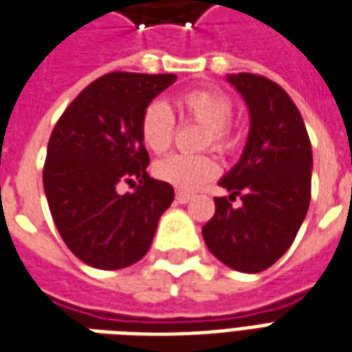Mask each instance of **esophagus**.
I'll use <instances>...</instances> for the list:
<instances>
[{"mask_svg":"<svg viewBox=\"0 0 352 352\" xmlns=\"http://www.w3.org/2000/svg\"><path fill=\"white\" fill-rule=\"evenodd\" d=\"M175 199L179 201V204H188V201L192 199V196L190 194H186V192H177Z\"/></svg>","mask_w":352,"mask_h":352,"instance_id":"esophagus-1","label":"esophagus"}]
</instances>
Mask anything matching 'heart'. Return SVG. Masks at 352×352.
<instances>
[{"mask_svg":"<svg viewBox=\"0 0 352 352\" xmlns=\"http://www.w3.org/2000/svg\"><path fill=\"white\" fill-rule=\"evenodd\" d=\"M177 111L183 118H190L206 126L199 146H213L214 151L230 154L239 146V135L232 128L234 100L214 88H196L181 94L175 100ZM175 118L162 101H151L139 118V135L143 145L154 154L166 153L173 141ZM219 162L213 154H169L154 164V175L177 190L192 192L214 179Z\"/></svg>","mask_w":352,"mask_h":352,"instance_id":"heart-1","label":"heart"}]
</instances>
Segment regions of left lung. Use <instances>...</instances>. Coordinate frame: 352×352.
<instances>
[{
	"label": "left lung",
	"instance_id": "8db88e82",
	"mask_svg": "<svg viewBox=\"0 0 352 352\" xmlns=\"http://www.w3.org/2000/svg\"><path fill=\"white\" fill-rule=\"evenodd\" d=\"M243 96L251 130L241 158L214 198V214L201 228L209 251L243 273L267 270L288 251L311 199V141L300 111L283 88L254 73L226 77ZM236 195L242 206L232 208Z\"/></svg>",
	"mask_w": 352,
	"mask_h": 352
}]
</instances>
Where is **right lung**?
Instances as JSON below:
<instances>
[{
  "label": "right lung",
  "instance_id": "add662e5",
  "mask_svg": "<svg viewBox=\"0 0 352 352\" xmlns=\"http://www.w3.org/2000/svg\"><path fill=\"white\" fill-rule=\"evenodd\" d=\"M175 80L173 73H107L72 101L52 130L45 194L64 243L85 264L120 270L151 249L175 192L146 173L139 118ZM122 182L136 190L120 195Z\"/></svg>",
  "mask_w": 352,
  "mask_h": 352
}]
</instances>
